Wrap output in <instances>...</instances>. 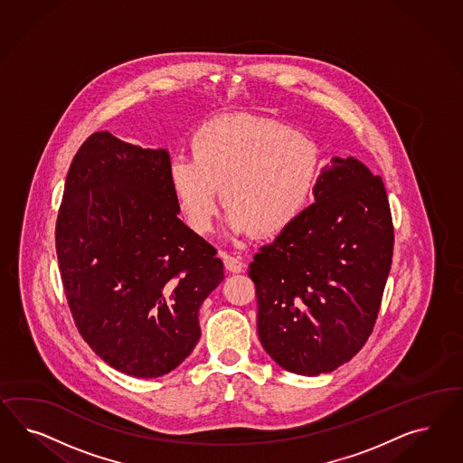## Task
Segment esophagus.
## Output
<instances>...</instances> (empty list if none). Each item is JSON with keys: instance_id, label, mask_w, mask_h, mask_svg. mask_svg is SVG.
<instances>
[{"instance_id": "obj_1", "label": "esophagus", "mask_w": 463, "mask_h": 463, "mask_svg": "<svg viewBox=\"0 0 463 463\" xmlns=\"http://www.w3.org/2000/svg\"><path fill=\"white\" fill-rule=\"evenodd\" d=\"M224 267L231 273H239L244 269V261L241 256H232V254H224Z\"/></svg>"}]
</instances>
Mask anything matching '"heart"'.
I'll use <instances>...</instances> for the list:
<instances>
[{"label": "heart", "instance_id": "b5f03b06", "mask_svg": "<svg viewBox=\"0 0 463 463\" xmlns=\"http://www.w3.org/2000/svg\"><path fill=\"white\" fill-rule=\"evenodd\" d=\"M316 140L280 122L251 115L221 117L192 137V156L175 155L169 183L186 224L211 231L219 186L231 234L275 236L306 209L317 182Z\"/></svg>", "mask_w": 463, "mask_h": 463}]
</instances>
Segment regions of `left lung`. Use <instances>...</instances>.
<instances>
[{"instance_id": "obj_1", "label": "left lung", "mask_w": 463, "mask_h": 463, "mask_svg": "<svg viewBox=\"0 0 463 463\" xmlns=\"http://www.w3.org/2000/svg\"><path fill=\"white\" fill-rule=\"evenodd\" d=\"M312 192L316 202L250 265L263 348L287 372L308 377L364 348L393 251L385 186L362 161L333 157Z\"/></svg>"}]
</instances>
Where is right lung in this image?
Instances as JSON below:
<instances>
[{
    "label": "right lung",
    "instance_id": "add662e5",
    "mask_svg": "<svg viewBox=\"0 0 463 463\" xmlns=\"http://www.w3.org/2000/svg\"><path fill=\"white\" fill-rule=\"evenodd\" d=\"M166 149L95 132L57 213L61 279L80 335L115 370L155 379L200 339L198 308L224 280L215 248L178 219Z\"/></svg>",
    "mask_w": 463,
    "mask_h": 463
}]
</instances>
